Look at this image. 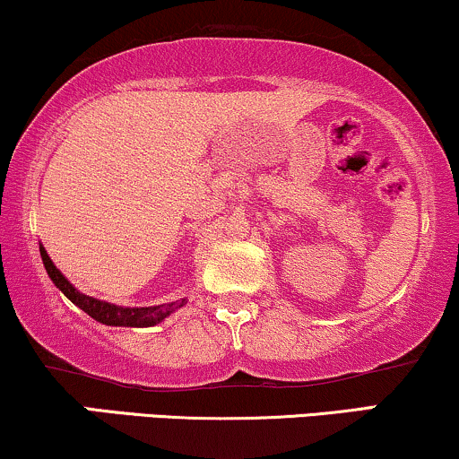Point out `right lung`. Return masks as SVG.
Segmentation results:
<instances>
[{
  "label": "right lung",
  "instance_id": "1",
  "mask_svg": "<svg viewBox=\"0 0 459 459\" xmlns=\"http://www.w3.org/2000/svg\"><path fill=\"white\" fill-rule=\"evenodd\" d=\"M39 255H42L44 268L50 276V281L55 282L56 290H61V293L67 299H72L78 308L84 310L89 316H93L95 321L104 325H118V327H151L157 325L160 321L166 319L168 315H172L174 310H178L185 304L183 299H177V302H168V304H160V307H140V308H129V307H117V304L104 302V299L84 296L72 285L70 281L61 274V270L50 262L47 248L39 245Z\"/></svg>",
  "mask_w": 459,
  "mask_h": 459
}]
</instances>
